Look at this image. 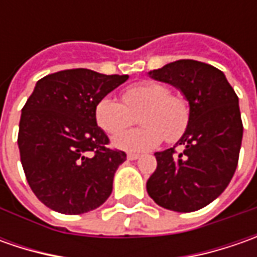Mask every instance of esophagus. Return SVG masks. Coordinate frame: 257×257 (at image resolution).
<instances>
[{
    "label": "esophagus",
    "mask_w": 257,
    "mask_h": 257,
    "mask_svg": "<svg viewBox=\"0 0 257 257\" xmlns=\"http://www.w3.org/2000/svg\"><path fill=\"white\" fill-rule=\"evenodd\" d=\"M127 159H128V160H137V159H140V154H134V153L127 154Z\"/></svg>",
    "instance_id": "1"
}]
</instances>
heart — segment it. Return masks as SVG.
Returning a JSON list of instances; mask_svg holds the SVG:
<instances>
[{"label": "heart", "instance_id": "1", "mask_svg": "<svg viewBox=\"0 0 257 257\" xmlns=\"http://www.w3.org/2000/svg\"><path fill=\"white\" fill-rule=\"evenodd\" d=\"M123 103L103 97L95 104V121L107 134H115L133 123L134 115L142 127L114 136L115 149L127 153H143L156 149L166 139L173 143L186 132L190 108L182 95L172 94L160 83L143 81L127 87Z\"/></svg>", "mask_w": 257, "mask_h": 257}]
</instances>
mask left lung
I'll return each mask as SVG.
<instances>
[{
    "label": "left lung",
    "mask_w": 257,
    "mask_h": 257,
    "mask_svg": "<svg viewBox=\"0 0 257 257\" xmlns=\"http://www.w3.org/2000/svg\"><path fill=\"white\" fill-rule=\"evenodd\" d=\"M149 77L176 87L190 108V120L174 149L156 152L157 169L147 193L167 210L189 213L217 199L232 180L242 146L239 98L220 70L194 60H179Z\"/></svg>",
    "instance_id": "left-lung-1"
}]
</instances>
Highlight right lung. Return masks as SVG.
<instances>
[{"label": "right lung", "mask_w": 257, "mask_h": 257, "mask_svg": "<svg viewBox=\"0 0 257 257\" xmlns=\"http://www.w3.org/2000/svg\"><path fill=\"white\" fill-rule=\"evenodd\" d=\"M127 80V74L74 68L37 81L21 111L18 149L31 190L51 210L91 212L111 194L125 153L107 147L94 110Z\"/></svg>", "instance_id": "obj_1"}]
</instances>
